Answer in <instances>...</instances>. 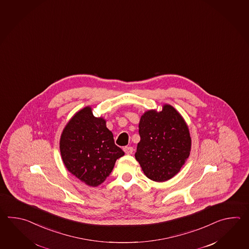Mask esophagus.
I'll list each match as a JSON object with an SVG mask.
<instances>
[{
    "label": "esophagus",
    "mask_w": 249,
    "mask_h": 249,
    "mask_svg": "<svg viewBox=\"0 0 249 249\" xmlns=\"http://www.w3.org/2000/svg\"><path fill=\"white\" fill-rule=\"evenodd\" d=\"M124 151L127 155H131V154L133 152V148H132V147H124Z\"/></svg>",
    "instance_id": "esophagus-1"
}]
</instances>
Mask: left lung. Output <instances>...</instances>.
<instances>
[{
    "mask_svg": "<svg viewBox=\"0 0 249 249\" xmlns=\"http://www.w3.org/2000/svg\"><path fill=\"white\" fill-rule=\"evenodd\" d=\"M139 134L135 159L148 179L160 182L179 173L190 156L191 139L175 107L164 105L162 111L146 112L141 117Z\"/></svg>",
    "mask_w": 249,
    "mask_h": 249,
    "instance_id": "left-lung-1",
    "label": "left lung"
}]
</instances>
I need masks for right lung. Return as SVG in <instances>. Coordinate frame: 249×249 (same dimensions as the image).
Segmentation results:
<instances>
[{
	"instance_id": "add662e5",
	"label": "right lung",
	"mask_w": 249,
	"mask_h": 249,
	"mask_svg": "<svg viewBox=\"0 0 249 249\" xmlns=\"http://www.w3.org/2000/svg\"><path fill=\"white\" fill-rule=\"evenodd\" d=\"M64 164L87 185H100L124 155L114 142L106 121L93 116L90 107L77 112L65 127L59 142Z\"/></svg>"
}]
</instances>
